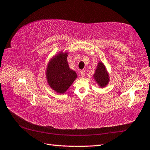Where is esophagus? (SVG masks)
Here are the masks:
<instances>
[{"label": "esophagus", "mask_w": 150, "mask_h": 150, "mask_svg": "<svg viewBox=\"0 0 150 150\" xmlns=\"http://www.w3.org/2000/svg\"><path fill=\"white\" fill-rule=\"evenodd\" d=\"M85 73H86V71L84 69L83 70H81V75L82 77H85Z\"/></svg>", "instance_id": "34e87169"}]
</instances>
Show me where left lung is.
Listing matches in <instances>:
<instances>
[{
  "mask_svg": "<svg viewBox=\"0 0 150 150\" xmlns=\"http://www.w3.org/2000/svg\"><path fill=\"white\" fill-rule=\"evenodd\" d=\"M93 77L100 88L106 87L109 82V75L107 72L106 67L102 62L99 61L98 63L97 69H95L93 75Z\"/></svg>",
  "mask_w": 150,
  "mask_h": 150,
  "instance_id": "left-lung-1",
  "label": "left lung"
}]
</instances>
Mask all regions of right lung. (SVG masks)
Listing matches in <instances>:
<instances>
[{"instance_id": "add662e5", "label": "right lung", "mask_w": 150, "mask_h": 150, "mask_svg": "<svg viewBox=\"0 0 150 150\" xmlns=\"http://www.w3.org/2000/svg\"><path fill=\"white\" fill-rule=\"evenodd\" d=\"M68 52H59L50 60L46 68V78L50 86L59 93H64L77 77V73L69 68Z\"/></svg>"}]
</instances>
